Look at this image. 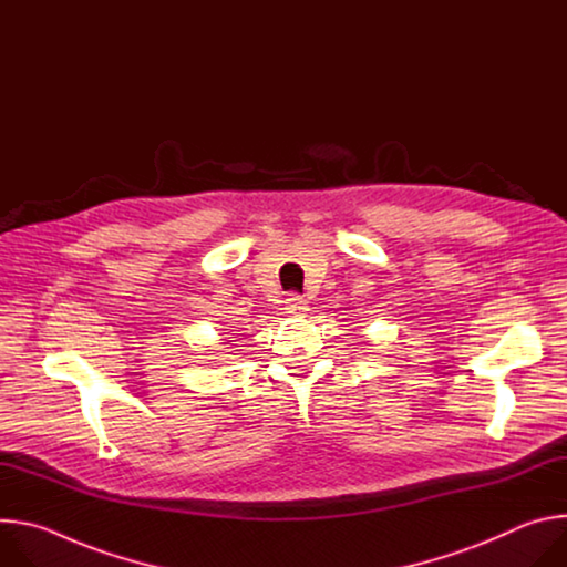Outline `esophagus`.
Instances as JSON below:
<instances>
[{
	"mask_svg": "<svg viewBox=\"0 0 567 567\" xmlns=\"http://www.w3.org/2000/svg\"><path fill=\"white\" fill-rule=\"evenodd\" d=\"M285 309L291 316H302L307 311V302L298 293H289L287 300H285Z\"/></svg>",
	"mask_w": 567,
	"mask_h": 567,
	"instance_id": "esophagus-1",
	"label": "esophagus"
}]
</instances>
